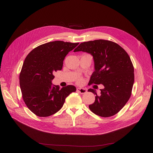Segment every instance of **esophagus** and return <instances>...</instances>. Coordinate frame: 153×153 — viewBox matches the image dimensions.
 Listing matches in <instances>:
<instances>
[{"mask_svg":"<svg viewBox=\"0 0 153 153\" xmlns=\"http://www.w3.org/2000/svg\"><path fill=\"white\" fill-rule=\"evenodd\" d=\"M77 92L81 94H84L87 92V90L84 88H77Z\"/></svg>","mask_w":153,"mask_h":153,"instance_id":"esophagus-1","label":"esophagus"}]
</instances>
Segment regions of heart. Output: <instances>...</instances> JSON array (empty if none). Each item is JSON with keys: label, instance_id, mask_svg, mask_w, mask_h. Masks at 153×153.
<instances>
[{"label": "heart", "instance_id": "heart-1", "mask_svg": "<svg viewBox=\"0 0 153 153\" xmlns=\"http://www.w3.org/2000/svg\"><path fill=\"white\" fill-rule=\"evenodd\" d=\"M79 82H81V79H79Z\"/></svg>", "mask_w": 153, "mask_h": 153}]
</instances>
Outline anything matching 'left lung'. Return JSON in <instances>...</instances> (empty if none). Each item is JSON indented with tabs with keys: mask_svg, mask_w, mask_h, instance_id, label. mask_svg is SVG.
Segmentation results:
<instances>
[{
	"mask_svg": "<svg viewBox=\"0 0 153 153\" xmlns=\"http://www.w3.org/2000/svg\"><path fill=\"white\" fill-rule=\"evenodd\" d=\"M91 54L94 72L89 84H102L100 95L95 94L90 110L95 115L108 117L117 114L129 100L134 84V68L130 56L118 44L104 39L81 43L74 51Z\"/></svg>",
	"mask_w": 153,
	"mask_h": 153,
	"instance_id": "obj_1",
	"label": "left lung"
}]
</instances>
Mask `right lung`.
<instances>
[{
	"label": "right lung",
	"mask_w": 153,
	"mask_h": 153,
	"mask_svg": "<svg viewBox=\"0 0 153 153\" xmlns=\"http://www.w3.org/2000/svg\"><path fill=\"white\" fill-rule=\"evenodd\" d=\"M79 43L54 41L32 50L24 61L20 74L23 99L27 107L38 117H48L58 111L66 98L76 92L74 85L59 89L52 84L54 72L61 70L68 53Z\"/></svg>",
	"instance_id": "obj_1"
}]
</instances>
